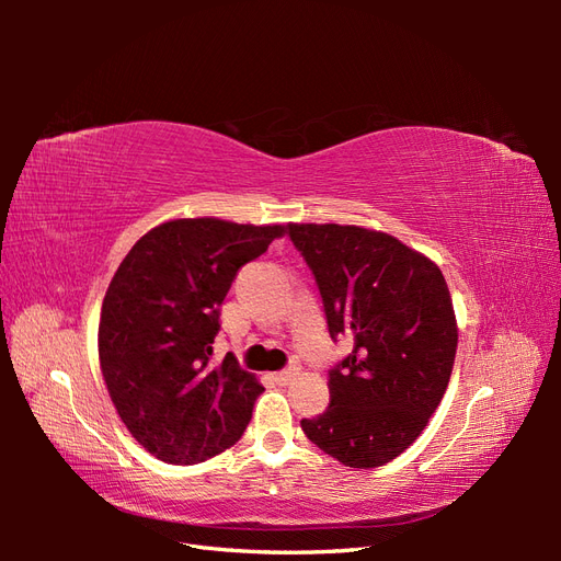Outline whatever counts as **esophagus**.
I'll return each mask as SVG.
<instances>
[{"label":"esophagus","mask_w":561,"mask_h":561,"mask_svg":"<svg viewBox=\"0 0 561 561\" xmlns=\"http://www.w3.org/2000/svg\"><path fill=\"white\" fill-rule=\"evenodd\" d=\"M299 375V367H287V369H283V371H276V375H274V381L276 383H280V386H285V383H290L295 377Z\"/></svg>","instance_id":"esophagus-1"}]
</instances>
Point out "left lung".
Wrapping results in <instances>:
<instances>
[{"mask_svg": "<svg viewBox=\"0 0 561 561\" xmlns=\"http://www.w3.org/2000/svg\"><path fill=\"white\" fill-rule=\"evenodd\" d=\"M325 307L330 336L353 351L330 369V407L301 431L339 463L393 461L426 428L456 355V318L443 271L381 231L287 225Z\"/></svg>", "mask_w": 561, "mask_h": 561, "instance_id": "left-lung-1", "label": "left lung"}]
</instances>
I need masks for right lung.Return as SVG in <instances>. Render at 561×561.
I'll return each mask as SVG.
<instances>
[{
  "instance_id": "obj_1",
  "label": "right lung",
  "mask_w": 561,
  "mask_h": 561,
  "mask_svg": "<svg viewBox=\"0 0 561 561\" xmlns=\"http://www.w3.org/2000/svg\"><path fill=\"white\" fill-rule=\"evenodd\" d=\"M283 231L173 219L118 264L100 313V369L126 428L159 461H208L248 428L264 386L233 353L213 360L219 307L239 268Z\"/></svg>"
}]
</instances>
